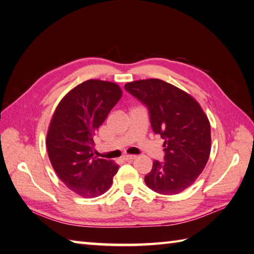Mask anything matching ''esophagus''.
<instances>
[{"instance_id":"34e87169","label":"esophagus","mask_w":254,"mask_h":254,"mask_svg":"<svg viewBox=\"0 0 254 254\" xmlns=\"http://www.w3.org/2000/svg\"><path fill=\"white\" fill-rule=\"evenodd\" d=\"M135 158H136V156H132V155H126L123 157V159H124L125 161H133Z\"/></svg>"}]
</instances>
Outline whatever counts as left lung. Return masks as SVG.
I'll return each instance as SVG.
<instances>
[{
	"instance_id": "8db88e82",
	"label": "left lung",
	"mask_w": 254,
	"mask_h": 254,
	"mask_svg": "<svg viewBox=\"0 0 254 254\" xmlns=\"http://www.w3.org/2000/svg\"><path fill=\"white\" fill-rule=\"evenodd\" d=\"M124 88L147 108L152 131L164 140V162L153 161L146 186L162 195L181 193L209 160V120L193 97L161 79L136 80Z\"/></svg>"
}]
</instances>
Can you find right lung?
I'll return each instance as SVG.
<instances>
[{
    "label": "right lung",
    "instance_id": "add662e5",
    "mask_svg": "<svg viewBox=\"0 0 254 254\" xmlns=\"http://www.w3.org/2000/svg\"><path fill=\"white\" fill-rule=\"evenodd\" d=\"M121 97L117 83L90 79L61 99L51 121L47 148L54 171L84 198L104 194L118 173V164L94 156V135Z\"/></svg>",
    "mask_w": 254,
    "mask_h": 254
}]
</instances>
